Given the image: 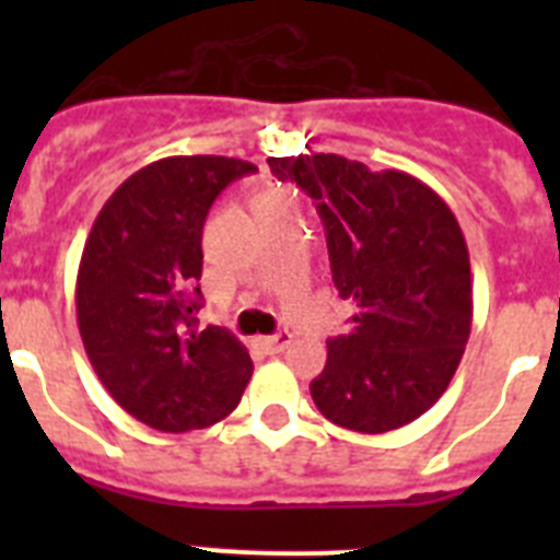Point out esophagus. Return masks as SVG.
<instances>
[{
    "label": "esophagus",
    "mask_w": 560,
    "mask_h": 560,
    "mask_svg": "<svg viewBox=\"0 0 560 560\" xmlns=\"http://www.w3.org/2000/svg\"><path fill=\"white\" fill-rule=\"evenodd\" d=\"M291 341H294V336H291L289 330H280V334H275V336H266L264 348H266V353H283Z\"/></svg>",
    "instance_id": "obj_1"
}]
</instances>
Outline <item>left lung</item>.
Returning a JSON list of instances; mask_svg holds the SVG:
<instances>
[{
	"mask_svg": "<svg viewBox=\"0 0 560 560\" xmlns=\"http://www.w3.org/2000/svg\"><path fill=\"white\" fill-rule=\"evenodd\" d=\"M266 162L314 199L334 285L353 305V330L328 339L311 381L316 409L361 434L407 427L446 393L471 334V264L454 212L409 173L339 153Z\"/></svg>",
	"mask_w": 560,
	"mask_h": 560,
	"instance_id": "8db88e82",
	"label": "left lung"
}]
</instances>
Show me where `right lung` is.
Returning <instances> with one entry per match:
<instances>
[{"instance_id": "add662e5", "label": "right lung", "mask_w": 560, "mask_h": 560, "mask_svg": "<svg viewBox=\"0 0 560 560\" xmlns=\"http://www.w3.org/2000/svg\"><path fill=\"white\" fill-rule=\"evenodd\" d=\"M232 156H167L128 176L97 212L78 269V330L97 378L160 432L219 423L252 359L230 330H199L201 232L221 190L255 173Z\"/></svg>"}]
</instances>
